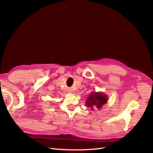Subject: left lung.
Wrapping results in <instances>:
<instances>
[{
	"mask_svg": "<svg viewBox=\"0 0 153 153\" xmlns=\"http://www.w3.org/2000/svg\"><path fill=\"white\" fill-rule=\"evenodd\" d=\"M108 100V97L101 93V92H93L88 97L86 100V104L88 107L94 110V108L100 109Z\"/></svg>",
	"mask_w": 153,
	"mask_h": 153,
	"instance_id": "8db88e82",
	"label": "left lung"
}]
</instances>
